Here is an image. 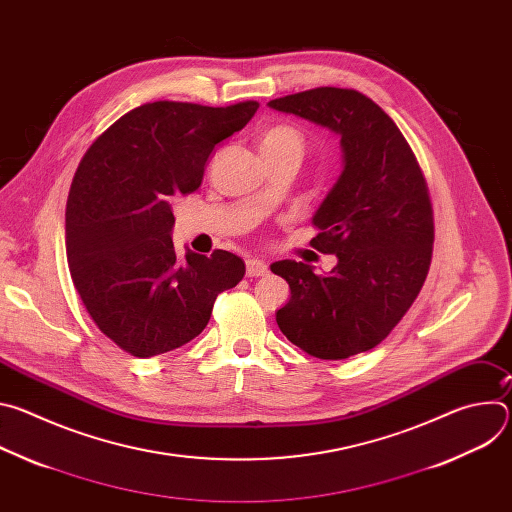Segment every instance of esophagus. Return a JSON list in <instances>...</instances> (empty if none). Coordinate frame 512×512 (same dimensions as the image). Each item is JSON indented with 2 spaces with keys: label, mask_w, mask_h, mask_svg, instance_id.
Segmentation results:
<instances>
[{
  "label": "esophagus",
  "mask_w": 512,
  "mask_h": 512,
  "mask_svg": "<svg viewBox=\"0 0 512 512\" xmlns=\"http://www.w3.org/2000/svg\"><path fill=\"white\" fill-rule=\"evenodd\" d=\"M245 271H247V277H261L267 273V265L259 259H249Z\"/></svg>",
  "instance_id": "esophagus-1"
}]
</instances>
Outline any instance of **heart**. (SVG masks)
I'll use <instances>...</instances> for the list:
<instances>
[{"instance_id": "b5f03b06", "label": "heart", "mask_w": 512, "mask_h": 512, "mask_svg": "<svg viewBox=\"0 0 512 512\" xmlns=\"http://www.w3.org/2000/svg\"><path fill=\"white\" fill-rule=\"evenodd\" d=\"M261 152L263 156H277V154H304L306 148V139L304 133L287 123L271 125L261 133Z\"/></svg>"}]
</instances>
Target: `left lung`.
<instances>
[{"mask_svg": "<svg viewBox=\"0 0 512 512\" xmlns=\"http://www.w3.org/2000/svg\"><path fill=\"white\" fill-rule=\"evenodd\" d=\"M269 107L332 129L344 152L310 243L338 263L328 275L302 261L271 265L291 289L277 326L322 360L367 352L407 314L431 265L433 208L423 170L395 121L354 89L318 87Z\"/></svg>", "mask_w": 512, "mask_h": 512, "instance_id": "8db88e82", "label": "left lung"}]
</instances>
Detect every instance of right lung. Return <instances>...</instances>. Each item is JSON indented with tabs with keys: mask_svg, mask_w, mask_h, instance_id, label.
<instances>
[{
	"mask_svg": "<svg viewBox=\"0 0 512 512\" xmlns=\"http://www.w3.org/2000/svg\"><path fill=\"white\" fill-rule=\"evenodd\" d=\"M257 109L145 103L83 156L66 202V259L89 316L121 350L150 358L188 344L216 296L243 279V259L223 249L176 259L172 204L198 190L214 145Z\"/></svg>",
	"mask_w": 512,
	"mask_h": 512,
	"instance_id": "right-lung-1",
	"label": "right lung"
}]
</instances>
